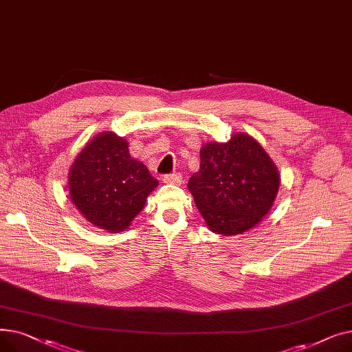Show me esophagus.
I'll use <instances>...</instances> for the list:
<instances>
[{
	"instance_id": "obj_1",
	"label": "esophagus",
	"mask_w": 352,
	"mask_h": 352,
	"mask_svg": "<svg viewBox=\"0 0 352 352\" xmlns=\"http://www.w3.org/2000/svg\"><path fill=\"white\" fill-rule=\"evenodd\" d=\"M162 181L166 184H181L182 182V175L179 173L174 174H166L162 177Z\"/></svg>"
}]
</instances>
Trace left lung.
I'll use <instances>...</instances> for the list:
<instances>
[{
  "instance_id": "8db88e82",
  "label": "left lung",
  "mask_w": 352,
  "mask_h": 352,
  "mask_svg": "<svg viewBox=\"0 0 352 352\" xmlns=\"http://www.w3.org/2000/svg\"><path fill=\"white\" fill-rule=\"evenodd\" d=\"M199 158L188 190L208 228L230 236L260 224L280 188L278 170L260 142L234 134L227 142L202 145Z\"/></svg>"
}]
</instances>
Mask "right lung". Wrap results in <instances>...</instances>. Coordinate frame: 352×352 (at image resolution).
I'll list each match as a JSON object with an SVG mask.
<instances>
[{
    "label": "right lung",
    "instance_id": "1",
    "mask_svg": "<svg viewBox=\"0 0 352 352\" xmlns=\"http://www.w3.org/2000/svg\"><path fill=\"white\" fill-rule=\"evenodd\" d=\"M158 186L146 166L129 155L126 140L114 133L92 138L68 174L72 204L94 227L125 231Z\"/></svg>",
    "mask_w": 352,
    "mask_h": 352
}]
</instances>
